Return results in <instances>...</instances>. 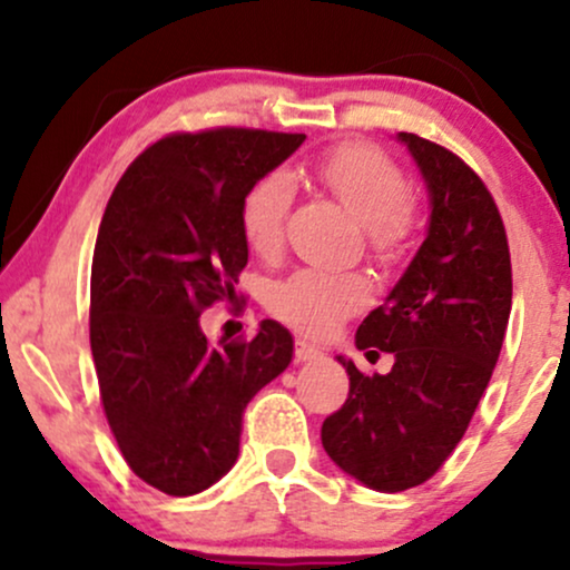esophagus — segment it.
Returning <instances> with one entry per match:
<instances>
[{
  "label": "esophagus",
  "instance_id": "1",
  "mask_svg": "<svg viewBox=\"0 0 570 570\" xmlns=\"http://www.w3.org/2000/svg\"><path fill=\"white\" fill-rule=\"evenodd\" d=\"M322 356V351L316 348V345H311L307 340L299 337L297 343H294V362L303 364V362H313V358Z\"/></svg>",
  "mask_w": 570,
  "mask_h": 570
}]
</instances>
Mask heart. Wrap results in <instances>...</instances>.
Instances as JSON below:
<instances>
[{"label":"heart","mask_w":570,"mask_h":570,"mask_svg":"<svg viewBox=\"0 0 570 570\" xmlns=\"http://www.w3.org/2000/svg\"><path fill=\"white\" fill-rule=\"evenodd\" d=\"M318 179L343 203L345 212L367 227V244L381 259L396 257L407 235L410 185L404 174L377 149L343 144L330 149L313 166ZM294 198V181L286 171L259 176L240 203V227L246 244L257 254L278 252ZM370 299V281L358 273H332L305 267L278 281L267 294V307L305 335L324 337Z\"/></svg>","instance_id":"1"}]
</instances>
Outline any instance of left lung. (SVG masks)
Wrapping results in <instances>:
<instances>
[{"label": "left lung", "mask_w": 570, "mask_h": 570, "mask_svg": "<svg viewBox=\"0 0 570 570\" xmlns=\"http://www.w3.org/2000/svg\"><path fill=\"white\" fill-rule=\"evenodd\" d=\"M429 195L426 238L358 324L367 358L391 353L385 375L351 358L345 404L322 426L326 455L381 493L426 482L466 434L507 335L512 263L488 187L458 155L415 134H396Z\"/></svg>", "instance_id": "8db88e82"}]
</instances>
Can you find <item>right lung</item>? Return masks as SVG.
I'll return each mask as SVG.
<instances>
[{
    "label": "right lung",
    "mask_w": 570,
    "mask_h": 570,
    "mask_svg": "<svg viewBox=\"0 0 570 570\" xmlns=\"http://www.w3.org/2000/svg\"><path fill=\"white\" fill-rule=\"evenodd\" d=\"M303 141L248 128L166 136L107 203L90 267L98 391L128 466L168 495H195L230 472L246 404L292 362L294 337L273 318L252 340L212 343L200 313L235 299L248 187Z\"/></svg>",
    "instance_id": "add662e5"
}]
</instances>
